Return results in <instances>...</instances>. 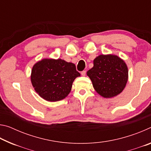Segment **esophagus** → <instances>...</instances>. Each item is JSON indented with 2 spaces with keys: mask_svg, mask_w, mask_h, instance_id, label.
<instances>
[{
  "mask_svg": "<svg viewBox=\"0 0 151 151\" xmlns=\"http://www.w3.org/2000/svg\"><path fill=\"white\" fill-rule=\"evenodd\" d=\"M81 74L82 76H85L86 75V70H83V71H82V72H81Z\"/></svg>",
  "mask_w": 151,
  "mask_h": 151,
  "instance_id": "1",
  "label": "esophagus"
}]
</instances>
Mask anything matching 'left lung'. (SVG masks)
<instances>
[{
  "instance_id": "8db88e82",
  "label": "left lung",
  "mask_w": 151,
  "mask_h": 151,
  "mask_svg": "<svg viewBox=\"0 0 151 151\" xmlns=\"http://www.w3.org/2000/svg\"><path fill=\"white\" fill-rule=\"evenodd\" d=\"M87 75L97 93L104 98L118 95L128 81V68L124 60L116 55H99Z\"/></svg>"
}]
</instances>
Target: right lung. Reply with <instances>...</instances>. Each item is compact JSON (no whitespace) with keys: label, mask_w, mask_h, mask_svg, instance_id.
<instances>
[{"label":"right lung","mask_w":151,"mask_h":151,"mask_svg":"<svg viewBox=\"0 0 151 151\" xmlns=\"http://www.w3.org/2000/svg\"><path fill=\"white\" fill-rule=\"evenodd\" d=\"M79 76L75 64L60 58H47L33 66L30 78L35 90L42 99L55 102L68 96L73 81Z\"/></svg>","instance_id":"right-lung-1"}]
</instances>
